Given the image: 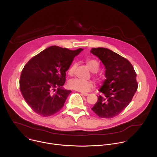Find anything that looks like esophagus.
<instances>
[{"label":"esophagus","mask_w":157,"mask_h":157,"mask_svg":"<svg viewBox=\"0 0 157 157\" xmlns=\"http://www.w3.org/2000/svg\"><path fill=\"white\" fill-rule=\"evenodd\" d=\"M81 94L83 95V96H87L89 95L88 93H81Z\"/></svg>","instance_id":"34e87169"}]
</instances>
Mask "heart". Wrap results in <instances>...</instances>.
<instances>
[{
	"instance_id": "heart-1",
	"label": "heart",
	"mask_w": 157,
	"mask_h": 157,
	"mask_svg": "<svg viewBox=\"0 0 157 157\" xmlns=\"http://www.w3.org/2000/svg\"><path fill=\"white\" fill-rule=\"evenodd\" d=\"M86 64L88 68L93 72V76L97 79H99L101 76L97 72L99 69L100 64L98 61L93 59H87L86 60ZM76 68V64L73 63L68 70V75L70 76H73ZM94 82L91 81H82L78 79L71 80L68 83V86L70 89L86 93L91 90L94 87Z\"/></svg>"
}]
</instances>
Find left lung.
Returning a JSON list of instances; mask_svg holds the SVG:
<instances>
[{"label": "left lung", "mask_w": 157, "mask_h": 157, "mask_svg": "<svg viewBox=\"0 0 157 157\" xmlns=\"http://www.w3.org/2000/svg\"><path fill=\"white\" fill-rule=\"evenodd\" d=\"M91 52L102 61L106 69V79L99 89L102 94L91 109L100 117H114L127 107L136 93L137 74L128 59L113 51L94 48Z\"/></svg>", "instance_id": "obj_1"}]
</instances>
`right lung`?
<instances>
[{"instance_id": "right-lung-1", "label": "right lung", "mask_w": 157, "mask_h": 157, "mask_svg": "<svg viewBox=\"0 0 157 157\" xmlns=\"http://www.w3.org/2000/svg\"><path fill=\"white\" fill-rule=\"evenodd\" d=\"M82 50L52 46L33 56L25 65L20 75V89L35 113L48 117L63 108L71 92L62 88L66 81V71Z\"/></svg>"}]
</instances>
